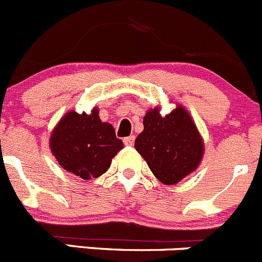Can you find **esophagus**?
Segmentation results:
<instances>
[{
    "mask_svg": "<svg viewBox=\"0 0 262 262\" xmlns=\"http://www.w3.org/2000/svg\"><path fill=\"white\" fill-rule=\"evenodd\" d=\"M134 142H135V136H128L123 139V144H125L126 146H132Z\"/></svg>",
    "mask_w": 262,
    "mask_h": 262,
    "instance_id": "obj_1",
    "label": "esophagus"
}]
</instances>
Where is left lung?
<instances>
[{"instance_id":"left-lung-1","label":"left lung","mask_w":262,"mask_h":262,"mask_svg":"<svg viewBox=\"0 0 262 262\" xmlns=\"http://www.w3.org/2000/svg\"><path fill=\"white\" fill-rule=\"evenodd\" d=\"M142 122L144 131L135 140V149L160 182L176 185L199 167L204 155L203 137L182 105L164 117L159 107L152 108Z\"/></svg>"}]
</instances>
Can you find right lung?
I'll use <instances>...</instances> for the list:
<instances>
[{"instance_id": "right-lung-1", "label": "right lung", "mask_w": 262, "mask_h": 262, "mask_svg": "<svg viewBox=\"0 0 262 262\" xmlns=\"http://www.w3.org/2000/svg\"><path fill=\"white\" fill-rule=\"evenodd\" d=\"M49 146L62 168L82 180L102 176L123 147L111 123L102 122L98 108L89 115L67 113L52 131Z\"/></svg>"}]
</instances>
